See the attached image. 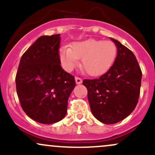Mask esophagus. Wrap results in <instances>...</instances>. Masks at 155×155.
<instances>
[{"instance_id": "34e87169", "label": "esophagus", "mask_w": 155, "mask_h": 155, "mask_svg": "<svg viewBox=\"0 0 155 155\" xmlns=\"http://www.w3.org/2000/svg\"><path fill=\"white\" fill-rule=\"evenodd\" d=\"M75 81H76V84H81L82 83V79H81V78H79V77H76L75 78Z\"/></svg>"}]
</instances>
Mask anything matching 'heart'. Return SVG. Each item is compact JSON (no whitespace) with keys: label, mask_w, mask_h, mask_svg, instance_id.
<instances>
[{"label":"heart","mask_w":155,"mask_h":155,"mask_svg":"<svg viewBox=\"0 0 155 155\" xmlns=\"http://www.w3.org/2000/svg\"><path fill=\"white\" fill-rule=\"evenodd\" d=\"M117 54V48L109 41L87 39L75 41L71 47L60 49L59 57L62 66L71 71L81 58V66L90 76H99L109 69Z\"/></svg>","instance_id":"heart-1"}]
</instances>
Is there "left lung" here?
<instances>
[{
	"label": "left lung",
	"mask_w": 155,
	"mask_h": 155,
	"mask_svg": "<svg viewBox=\"0 0 155 155\" xmlns=\"http://www.w3.org/2000/svg\"><path fill=\"white\" fill-rule=\"evenodd\" d=\"M117 48L114 64L97 79H84L94 117L102 123L114 124L132 113L138 104L142 73L136 56L128 48L111 38Z\"/></svg>",
	"instance_id": "obj_1"
}]
</instances>
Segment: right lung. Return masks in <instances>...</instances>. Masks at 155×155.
<instances>
[{
    "mask_svg": "<svg viewBox=\"0 0 155 155\" xmlns=\"http://www.w3.org/2000/svg\"><path fill=\"white\" fill-rule=\"evenodd\" d=\"M60 34L39 37L21 58L16 87L23 111L32 120L52 124L65 117L74 76L60 65Z\"/></svg>",
    "mask_w": 155,
    "mask_h": 155,
    "instance_id": "1",
    "label": "right lung"
}]
</instances>
